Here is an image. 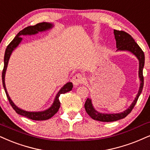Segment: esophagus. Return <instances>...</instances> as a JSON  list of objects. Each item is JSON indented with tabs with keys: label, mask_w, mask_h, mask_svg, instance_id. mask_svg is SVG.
<instances>
[{
	"label": "esophagus",
	"mask_w": 150,
	"mask_h": 150,
	"mask_svg": "<svg viewBox=\"0 0 150 150\" xmlns=\"http://www.w3.org/2000/svg\"><path fill=\"white\" fill-rule=\"evenodd\" d=\"M84 82V77L80 74H76L75 76H74L72 78V83L74 85V86H77L83 83Z\"/></svg>",
	"instance_id": "1"
}]
</instances>
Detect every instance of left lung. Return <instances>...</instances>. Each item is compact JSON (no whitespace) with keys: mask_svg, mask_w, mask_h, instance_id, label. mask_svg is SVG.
<instances>
[{"mask_svg":"<svg viewBox=\"0 0 150 150\" xmlns=\"http://www.w3.org/2000/svg\"><path fill=\"white\" fill-rule=\"evenodd\" d=\"M114 35L115 38L116 47L117 48V50L130 51V52L134 53L139 60V78L141 83H140V87L138 95L136 96L135 100L133 101L132 104L131 105V106L127 110L123 112H121V113L102 114L100 113V112H98L97 111H96L94 109L93 106H92L91 100L90 99H87L84 106L87 113L89 115L90 117H92L93 120L100 122H107L117 121L118 120L122 119V118L127 117L132 112L136 102H137L138 97L141 94L144 85L143 69L144 64H145V54H144L143 50L138 46V44L135 42V40L129 33L122 30H114Z\"/></svg>","mask_w":150,"mask_h":150,"instance_id":"obj_1","label":"left lung"}]
</instances>
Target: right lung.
I'll use <instances>...</instances> for the list:
<instances>
[{
    "mask_svg": "<svg viewBox=\"0 0 150 150\" xmlns=\"http://www.w3.org/2000/svg\"><path fill=\"white\" fill-rule=\"evenodd\" d=\"M52 27V25L51 23H46V22H42V23H40L36 24L35 25H30V26H28L23 30L20 31L19 33L16 35V36L14 38V40L8 44V46L7 47V49L5 50V56H4V67H3V72H2V81H3V88L6 93L7 97L8 99L9 102H10V105L14 109V110L16 112V113L23 115L24 117H26L28 119L33 120H38V121H41V120H47L50 119L51 117H52L58 111L59 108L60 106V102L59 101V97L61 94L66 93V92L71 91L73 88V85L71 83H67L66 85L62 87V88L60 91L58 92V95H56L54 102H53L52 106L51 108L48 109V110H45L43 112H28L25 111V110H21V109L18 108V107H16L14 103L12 102V101L11 100L10 97H9L8 94H7L6 88H5V71H6V69L7 67V64H8V60L10 59V55L12 53V51L18 45V44L20 43L21 41L22 38H21V35H33L38 33L39 31H43L47 29L50 28Z\"/></svg>",
    "mask_w": 150,
    "mask_h": 150,
    "instance_id": "add662e5",
    "label": "right lung"
}]
</instances>
